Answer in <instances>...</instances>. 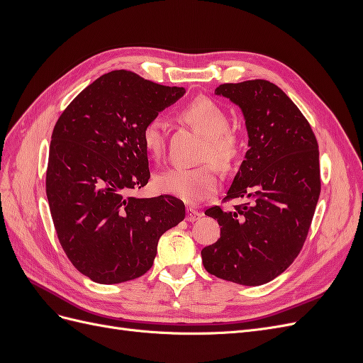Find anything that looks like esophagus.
Listing matches in <instances>:
<instances>
[{"label":"esophagus","instance_id":"esophagus-1","mask_svg":"<svg viewBox=\"0 0 363 363\" xmlns=\"http://www.w3.org/2000/svg\"><path fill=\"white\" fill-rule=\"evenodd\" d=\"M201 216H203V213L196 211V208H194V207H188V208H186V219H188L189 223L196 221V219H200Z\"/></svg>","mask_w":363,"mask_h":363}]
</instances>
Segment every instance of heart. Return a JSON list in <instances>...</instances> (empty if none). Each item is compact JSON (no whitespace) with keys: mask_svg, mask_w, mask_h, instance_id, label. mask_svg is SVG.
Returning a JSON list of instances; mask_svg holds the SVG:
<instances>
[{"mask_svg":"<svg viewBox=\"0 0 363 363\" xmlns=\"http://www.w3.org/2000/svg\"><path fill=\"white\" fill-rule=\"evenodd\" d=\"M183 119L206 139L201 162H212L228 169L240 155L239 136L228 128V116L219 106L200 96L182 111ZM167 140V123L159 115L151 116L142 127V142L151 156L160 157ZM157 188L188 203H199L216 192L219 180L211 163L199 168H172L157 175Z\"/></svg>","mask_w":363,"mask_h":363,"instance_id":"heart-1","label":"heart"}]
</instances>
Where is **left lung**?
I'll return each instance as SVG.
<instances>
[{"label": "left lung", "instance_id": "8db88e82", "mask_svg": "<svg viewBox=\"0 0 363 363\" xmlns=\"http://www.w3.org/2000/svg\"><path fill=\"white\" fill-rule=\"evenodd\" d=\"M242 108L248 151L224 203L207 208L221 236L201 250L213 276L245 286L268 283L286 269L306 242L321 192L320 150L309 121L268 80L224 83L215 89Z\"/></svg>", "mask_w": 363, "mask_h": 363}]
</instances>
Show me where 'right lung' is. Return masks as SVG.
<instances>
[{"label": "right lung", "mask_w": 363, "mask_h": 363, "mask_svg": "<svg viewBox=\"0 0 363 363\" xmlns=\"http://www.w3.org/2000/svg\"><path fill=\"white\" fill-rule=\"evenodd\" d=\"M183 94L112 71L84 87L54 125L45 180L54 228L72 265L96 283L144 276L160 236L183 221L184 204L172 195H130L150 180L142 127Z\"/></svg>", "instance_id": "obj_1"}]
</instances>
